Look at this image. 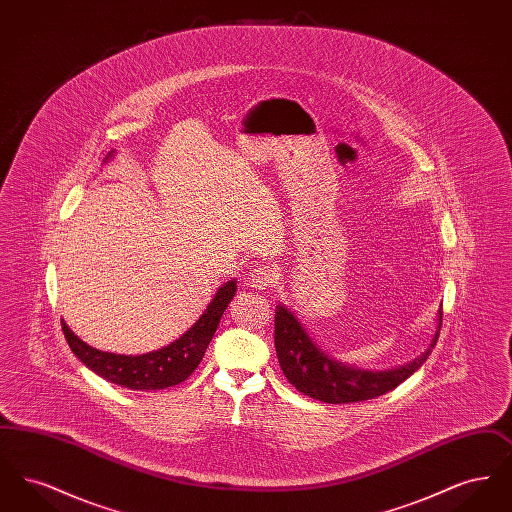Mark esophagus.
Instances as JSON below:
<instances>
[{
  "label": "esophagus",
  "instance_id": "34e87169",
  "mask_svg": "<svg viewBox=\"0 0 512 512\" xmlns=\"http://www.w3.org/2000/svg\"><path fill=\"white\" fill-rule=\"evenodd\" d=\"M276 280H278L276 270L272 267H267V265H259V267H255L249 272V282L257 290L272 288L276 284Z\"/></svg>",
  "mask_w": 512,
  "mask_h": 512
}]
</instances>
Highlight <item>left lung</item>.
Listing matches in <instances>:
<instances>
[{
    "label": "left lung",
    "mask_w": 512,
    "mask_h": 512,
    "mask_svg": "<svg viewBox=\"0 0 512 512\" xmlns=\"http://www.w3.org/2000/svg\"><path fill=\"white\" fill-rule=\"evenodd\" d=\"M441 309L438 313V330L430 341V347L407 365L390 370H363L357 366L343 365L326 355L292 309L278 303L274 315V345L278 363L295 390L324 401V403H357L374 399L395 390L401 382L426 363L434 345L438 343L441 328Z\"/></svg>",
    "instance_id": "1"
}]
</instances>
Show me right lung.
Wrapping results in <instances>:
<instances>
[{"label": "right lung", "instance_id": "obj_1", "mask_svg": "<svg viewBox=\"0 0 512 512\" xmlns=\"http://www.w3.org/2000/svg\"><path fill=\"white\" fill-rule=\"evenodd\" d=\"M111 155L113 151L109 153V157ZM236 290V280L220 286L213 301L186 334L172 341L171 345L146 355H117L99 351L80 340L65 320H61V326L71 351L80 359V363L94 370L107 382L128 390H165L184 382L201 363L209 341L213 340L217 332L220 317L232 301Z\"/></svg>", "mask_w": 512, "mask_h": 512}]
</instances>
